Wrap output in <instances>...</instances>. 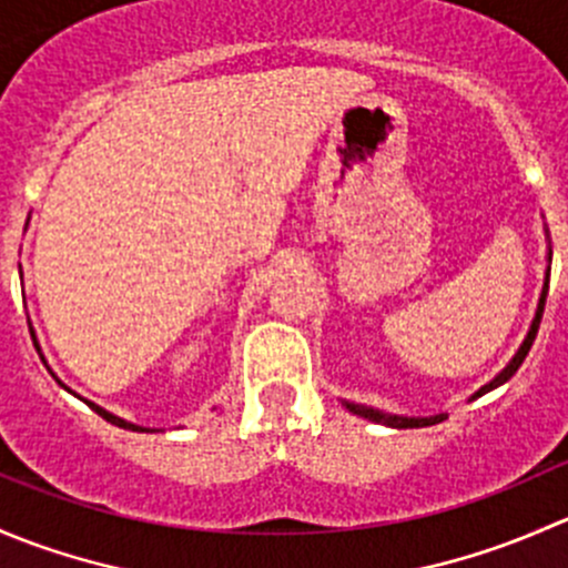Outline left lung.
<instances>
[{
	"instance_id": "obj_1",
	"label": "left lung",
	"mask_w": 568,
	"mask_h": 568,
	"mask_svg": "<svg viewBox=\"0 0 568 568\" xmlns=\"http://www.w3.org/2000/svg\"><path fill=\"white\" fill-rule=\"evenodd\" d=\"M547 291H549V274H547V280H544V291H541V300H538L536 318H532L530 332H528V337H525V343H523V346H519V352L514 354L511 363H508L506 368H503L500 374H497L495 379L489 382V385L480 387V390L475 393L473 398H478V395H484V393L495 390V387H500L503 382L511 379V376L517 374V371H519V365L525 363V357H528V352H530L532 341H536L538 324H541V316H544V302H547ZM346 409H348V412H354V415L365 417V420H374V423H382V426H393V428H423V426H434V423H439V420H445V417H448V415H434V417H400V415H385V412L371 409V406H359V404H346Z\"/></svg>"
}]
</instances>
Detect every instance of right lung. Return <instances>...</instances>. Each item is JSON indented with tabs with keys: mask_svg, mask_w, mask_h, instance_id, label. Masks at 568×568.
I'll return each mask as SVG.
<instances>
[{
	"mask_svg": "<svg viewBox=\"0 0 568 568\" xmlns=\"http://www.w3.org/2000/svg\"><path fill=\"white\" fill-rule=\"evenodd\" d=\"M90 409H95V412H99L101 417H104V420L114 423V426H120V428H131V432H148V428H142V426H134V423H125V420H120V417L109 415L106 409H101V406H95V404H90Z\"/></svg>",
	"mask_w": 568,
	"mask_h": 568,
	"instance_id": "obj_1",
	"label": "right lung"
}]
</instances>
